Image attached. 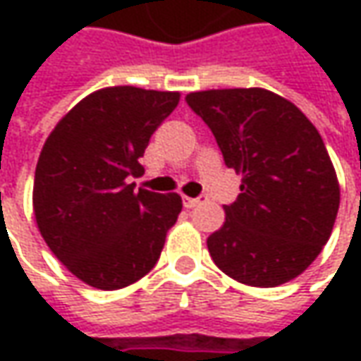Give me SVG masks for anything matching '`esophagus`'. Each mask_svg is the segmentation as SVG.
<instances>
[{"label": "esophagus", "mask_w": 361, "mask_h": 361, "mask_svg": "<svg viewBox=\"0 0 361 361\" xmlns=\"http://www.w3.org/2000/svg\"><path fill=\"white\" fill-rule=\"evenodd\" d=\"M202 201H204L202 197H199V199H192V197H183V204H185V209H192V207H197V204Z\"/></svg>", "instance_id": "esophagus-1"}]
</instances>
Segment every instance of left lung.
<instances>
[{
  "label": "left lung",
  "mask_w": 361,
  "mask_h": 361,
  "mask_svg": "<svg viewBox=\"0 0 361 361\" xmlns=\"http://www.w3.org/2000/svg\"><path fill=\"white\" fill-rule=\"evenodd\" d=\"M215 134L241 192L207 247L235 281L277 287L322 253L340 209V183L317 128L298 106L265 88L187 94Z\"/></svg>",
  "instance_id": "left-lung-1"
}]
</instances>
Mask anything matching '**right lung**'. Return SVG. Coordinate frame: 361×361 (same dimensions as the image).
<instances>
[{
	"instance_id": "right-lung-1",
	"label": "right lung",
	"mask_w": 361,
	"mask_h": 361,
	"mask_svg": "<svg viewBox=\"0 0 361 361\" xmlns=\"http://www.w3.org/2000/svg\"><path fill=\"white\" fill-rule=\"evenodd\" d=\"M178 92L112 86L80 100L39 152L34 215L49 251L96 289H122L152 269L178 219L176 192L134 190L138 159Z\"/></svg>"
}]
</instances>
